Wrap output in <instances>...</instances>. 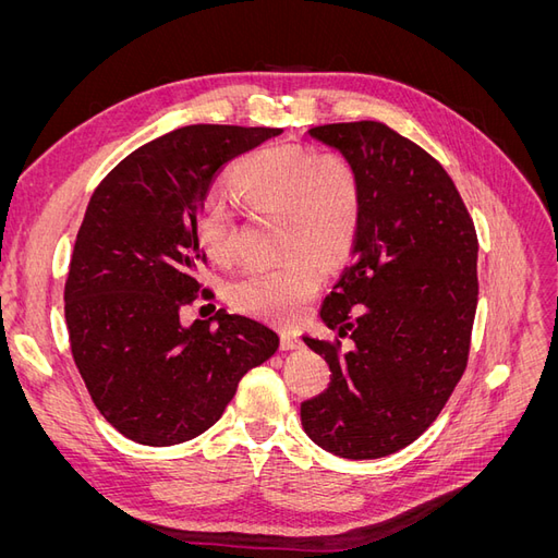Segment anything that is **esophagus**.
Here are the masks:
<instances>
[{"label": "esophagus", "instance_id": "34e87169", "mask_svg": "<svg viewBox=\"0 0 558 558\" xmlns=\"http://www.w3.org/2000/svg\"><path fill=\"white\" fill-rule=\"evenodd\" d=\"M281 349H283V351H295V349H302L300 337H298L295 332H281Z\"/></svg>", "mask_w": 558, "mask_h": 558}]
</instances>
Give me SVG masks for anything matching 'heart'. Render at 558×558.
Wrapping results in <instances>:
<instances>
[{"label": "heart", "mask_w": 558, "mask_h": 558, "mask_svg": "<svg viewBox=\"0 0 558 558\" xmlns=\"http://www.w3.org/2000/svg\"><path fill=\"white\" fill-rule=\"evenodd\" d=\"M232 189L253 211L281 216V248L291 253L277 267L251 269L230 286L232 305L275 324H293L324 281V265L340 263L361 221V181L349 160L305 146L265 148L242 160ZM232 216L218 205L199 214V244L216 263L238 253Z\"/></svg>", "instance_id": "heart-1"}]
</instances>
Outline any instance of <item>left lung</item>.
<instances>
[{"mask_svg":"<svg viewBox=\"0 0 558 558\" xmlns=\"http://www.w3.org/2000/svg\"><path fill=\"white\" fill-rule=\"evenodd\" d=\"M310 137L361 181L351 265L320 320L353 340H302L330 384L300 404L302 428L340 459L367 461L412 445L459 384L477 310V234L442 165L384 123H332Z\"/></svg>","mask_w":558,"mask_h":558,"instance_id":"1","label":"left lung"}]
</instances>
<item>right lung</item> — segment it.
<instances>
[{"mask_svg": "<svg viewBox=\"0 0 558 558\" xmlns=\"http://www.w3.org/2000/svg\"><path fill=\"white\" fill-rule=\"evenodd\" d=\"M279 128L189 125L140 146L97 185L64 283L72 356L128 440L189 442L221 418L251 367L279 349L260 320L218 310L181 324L199 293V211L221 167Z\"/></svg>", "mask_w": 558, "mask_h": 558, "instance_id": "1", "label": "right lung"}]
</instances>
